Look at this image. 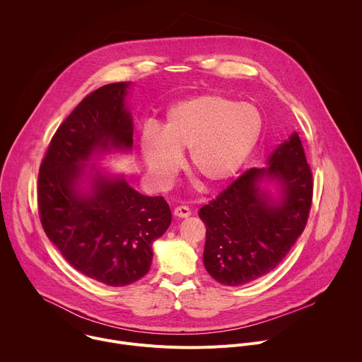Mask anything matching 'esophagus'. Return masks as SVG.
Wrapping results in <instances>:
<instances>
[{"label": "esophagus", "mask_w": 362, "mask_h": 362, "mask_svg": "<svg viewBox=\"0 0 362 362\" xmlns=\"http://www.w3.org/2000/svg\"><path fill=\"white\" fill-rule=\"evenodd\" d=\"M173 214H175V216H177V218H187V216H190L192 215V211L187 208V206H177V208H175V211H173Z\"/></svg>", "instance_id": "esophagus-1"}]
</instances>
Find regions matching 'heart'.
Masks as SVG:
<instances>
[{"instance_id":"heart-1","label":"heart","mask_w":362,"mask_h":362,"mask_svg":"<svg viewBox=\"0 0 362 362\" xmlns=\"http://www.w3.org/2000/svg\"><path fill=\"white\" fill-rule=\"evenodd\" d=\"M261 129V116L252 105L208 93L175 105L163 132L147 126L140 148L150 175L162 185L176 175L180 153L189 150V166L196 177L208 186H219L242 169Z\"/></svg>"}]
</instances>
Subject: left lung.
I'll return each instance as SVG.
<instances>
[{"instance_id":"8db88e82","label":"left lung","mask_w":362,"mask_h":362,"mask_svg":"<svg viewBox=\"0 0 362 362\" xmlns=\"http://www.w3.org/2000/svg\"><path fill=\"white\" fill-rule=\"evenodd\" d=\"M265 177L279 180V204L260 190ZM313 194V170L295 132L271 154L267 168L247 169L199 211L206 226V271L228 286L269 274L303 232Z\"/></svg>"}]
</instances>
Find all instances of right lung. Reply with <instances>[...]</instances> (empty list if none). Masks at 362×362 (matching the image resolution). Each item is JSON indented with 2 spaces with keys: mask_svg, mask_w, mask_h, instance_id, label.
I'll return each mask as SVG.
<instances>
[{
  "mask_svg": "<svg viewBox=\"0 0 362 362\" xmlns=\"http://www.w3.org/2000/svg\"><path fill=\"white\" fill-rule=\"evenodd\" d=\"M127 87V81L103 86L78 103L51 139L37 186L48 239L74 269L109 286L130 285L148 272L151 243L172 222L163 196L140 194L123 177L97 173L88 194L77 189L80 165L93 151L133 146Z\"/></svg>",
  "mask_w": 362,
  "mask_h": 362,
  "instance_id": "1",
  "label": "right lung"
}]
</instances>
